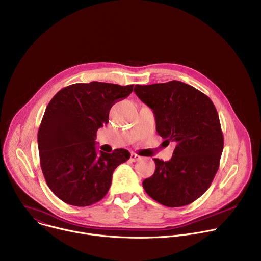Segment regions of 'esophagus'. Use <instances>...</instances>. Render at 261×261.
<instances>
[{
	"instance_id": "esophagus-1",
	"label": "esophagus",
	"mask_w": 261,
	"mask_h": 261,
	"mask_svg": "<svg viewBox=\"0 0 261 261\" xmlns=\"http://www.w3.org/2000/svg\"><path fill=\"white\" fill-rule=\"evenodd\" d=\"M130 160H131L132 162H136V161L141 160V157L138 156V155L135 154V153H131V155H130Z\"/></svg>"
}]
</instances>
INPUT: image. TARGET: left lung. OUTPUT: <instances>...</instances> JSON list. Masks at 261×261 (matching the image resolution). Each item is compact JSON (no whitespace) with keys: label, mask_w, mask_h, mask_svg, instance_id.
I'll return each mask as SVG.
<instances>
[{"label":"left lung","mask_w":261,"mask_h":261,"mask_svg":"<svg viewBox=\"0 0 261 261\" xmlns=\"http://www.w3.org/2000/svg\"><path fill=\"white\" fill-rule=\"evenodd\" d=\"M134 93L154 111L158 134L176 143L169 161L154 159L156 170L142 181L144 191L165 206L190 204L208 189L224 146L214 103L178 81L136 85Z\"/></svg>","instance_id":"obj_1"}]
</instances>
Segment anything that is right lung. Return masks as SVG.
<instances>
[{"mask_svg":"<svg viewBox=\"0 0 261 261\" xmlns=\"http://www.w3.org/2000/svg\"><path fill=\"white\" fill-rule=\"evenodd\" d=\"M133 86L74 84L48 103L38 130L40 165L49 189L64 202L88 206L101 200L115 169L130 158L124 148L98 152L95 139L111 106L127 98Z\"/></svg>","mask_w":261,"mask_h":261,"instance_id":"add662e5","label":"right lung"}]
</instances>
